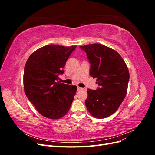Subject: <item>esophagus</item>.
Wrapping results in <instances>:
<instances>
[{"mask_svg":"<svg viewBox=\"0 0 155 155\" xmlns=\"http://www.w3.org/2000/svg\"><path fill=\"white\" fill-rule=\"evenodd\" d=\"M83 88H81L79 87H78V91H83Z\"/></svg>","mask_w":155,"mask_h":155,"instance_id":"1","label":"esophagus"}]
</instances>
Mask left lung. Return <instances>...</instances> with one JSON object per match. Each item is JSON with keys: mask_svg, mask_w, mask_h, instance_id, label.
Wrapping results in <instances>:
<instances>
[{"mask_svg": "<svg viewBox=\"0 0 155 155\" xmlns=\"http://www.w3.org/2000/svg\"><path fill=\"white\" fill-rule=\"evenodd\" d=\"M91 63L90 75L96 78L100 87L87 89L85 105L96 118H105L114 114L124 101L127 91L129 72L121 55L101 44L81 46Z\"/></svg>", "mask_w": 155, "mask_h": 155, "instance_id": "8db88e82", "label": "left lung"}]
</instances>
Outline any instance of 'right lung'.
Returning a JSON list of instances; mask_svg holds the SVG:
<instances>
[{
	"label": "right lung",
	"instance_id": "right-lung-1",
	"mask_svg": "<svg viewBox=\"0 0 155 155\" xmlns=\"http://www.w3.org/2000/svg\"><path fill=\"white\" fill-rule=\"evenodd\" d=\"M76 48V46L46 45L32 53L26 63L23 76L25 92L37 110L46 118H62L72 105L77 87L58 81Z\"/></svg>",
	"mask_w": 155,
	"mask_h": 155
}]
</instances>
